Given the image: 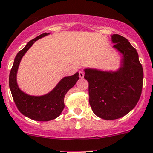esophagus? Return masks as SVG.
<instances>
[{"label":"esophagus","mask_w":153,"mask_h":153,"mask_svg":"<svg viewBox=\"0 0 153 153\" xmlns=\"http://www.w3.org/2000/svg\"><path fill=\"white\" fill-rule=\"evenodd\" d=\"M84 75H85L84 71H79V77H80L81 78H84Z\"/></svg>","instance_id":"34e87169"}]
</instances>
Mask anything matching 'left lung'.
I'll use <instances>...</instances> for the list:
<instances>
[{
    "label": "left lung",
    "mask_w": 153,
    "mask_h": 153,
    "mask_svg": "<svg viewBox=\"0 0 153 153\" xmlns=\"http://www.w3.org/2000/svg\"><path fill=\"white\" fill-rule=\"evenodd\" d=\"M111 42L121 55L119 68L115 71L84 69L91 109L105 120L119 119L132 111L143 88V69L136 50L119 34H112Z\"/></svg>",
    "instance_id": "obj_1"
}]
</instances>
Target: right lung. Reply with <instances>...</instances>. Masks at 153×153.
Segmentation results:
<instances>
[{
	"label": "right lung",
	"mask_w": 153,
	"mask_h": 153,
	"mask_svg": "<svg viewBox=\"0 0 153 153\" xmlns=\"http://www.w3.org/2000/svg\"><path fill=\"white\" fill-rule=\"evenodd\" d=\"M48 34L50 33H44L32 39L18 53L9 75V87L20 112L29 119L42 122L52 120L61 115L65 108L64 99L66 93L79 79L78 72L71 76L64 77L51 91L43 95H28L20 88L17 81V74L21 59L37 40Z\"/></svg>",
	"instance_id": "1"
}]
</instances>
